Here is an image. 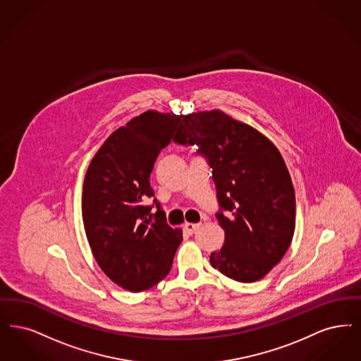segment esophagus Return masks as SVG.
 I'll list each match as a JSON object with an SVG mask.
<instances>
[{"mask_svg":"<svg viewBox=\"0 0 361 361\" xmlns=\"http://www.w3.org/2000/svg\"><path fill=\"white\" fill-rule=\"evenodd\" d=\"M199 227H200L199 223H185V224H184V230H185L188 233H193Z\"/></svg>","mask_w":361,"mask_h":361,"instance_id":"obj_1","label":"esophagus"}]
</instances>
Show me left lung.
I'll return each mask as SVG.
<instances>
[{
    "mask_svg": "<svg viewBox=\"0 0 361 361\" xmlns=\"http://www.w3.org/2000/svg\"><path fill=\"white\" fill-rule=\"evenodd\" d=\"M174 142L199 145L212 168L217 214L226 232L211 264L233 281L262 279L286 254L295 228V195L275 145L252 126L220 110L184 116Z\"/></svg>",
    "mask_w": 361,
    "mask_h": 361,
    "instance_id": "8db88e82",
    "label": "left lung"
}]
</instances>
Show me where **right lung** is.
Here are the masks:
<instances>
[{"instance_id": "1", "label": "right lung", "mask_w": 361, "mask_h": 361, "mask_svg": "<svg viewBox=\"0 0 361 361\" xmlns=\"http://www.w3.org/2000/svg\"><path fill=\"white\" fill-rule=\"evenodd\" d=\"M184 116L147 110L116 129L87 169L82 216L87 240L102 271L133 293L154 286L171 271L183 231L168 226L150 173Z\"/></svg>"}]
</instances>
